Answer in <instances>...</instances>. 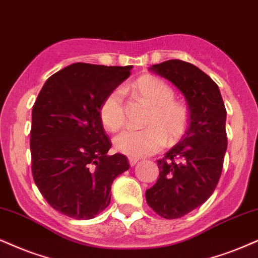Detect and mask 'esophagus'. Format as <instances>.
I'll list each match as a JSON object with an SVG mask.
<instances>
[{"label":"esophagus","instance_id":"esophagus-1","mask_svg":"<svg viewBox=\"0 0 258 258\" xmlns=\"http://www.w3.org/2000/svg\"><path fill=\"white\" fill-rule=\"evenodd\" d=\"M139 161V159L138 158H129V164H130V166H134V165L138 163Z\"/></svg>","mask_w":258,"mask_h":258}]
</instances>
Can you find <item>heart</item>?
Returning <instances> with one entry per match:
<instances>
[{
	"label": "heart",
	"mask_w": 258,
	"mask_h": 258,
	"mask_svg": "<svg viewBox=\"0 0 258 258\" xmlns=\"http://www.w3.org/2000/svg\"><path fill=\"white\" fill-rule=\"evenodd\" d=\"M136 97L151 107L145 129H124L113 139L114 148L133 158L147 157L160 151L168 142L173 144L186 134L190 111L185 104L174 99L171 86L153 75H145L130 86ZM100 120L110 132L122 126L125 120L120 90H113L105 97L99 109Z\"/></svg>",
	"instance_id": "obj_1"
}]
</instances>
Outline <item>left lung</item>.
<instances>
[{"label": "left lung", "mask_w": 258, "mask_h": 258, "mask_svg": "<svg viewBox=\"0 0 258 258\" xmlns=\"http://www.w3.org/2000/svg\"><path fill=\"white\" fill-rule=\"evenodd\" d=\"M149 69L179 88L190 111L186 134L157 160L158 180L146 190L158 215L178 219L203 205L218 185L227 148L226 109L218 85L191 63L170 59Z\"/></svg>", "instance_id": "1"}]
</instances>
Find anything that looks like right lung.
<instances>
[{
  "mask_svg": "<svg viewBox=\"0 0 258 258\" xmlns=\"http://www.w3.org/2000/svg\"><path fill=\"white\" fill-rule=\"evenodd\" d=\"M133 66L73 63L47 79L32 110V174L46 202L69 218L87 220L110 205L111 184L129 168L111 141L99 109Z\"/></svg>",
  "mask_w": 258,
  "mask_h": 258,
  "instance_id": "1",
  "label": "right lung"
}]
</instances>
